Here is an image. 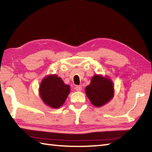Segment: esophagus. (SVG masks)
Here are the masks:
<instances>
[{
    "mask_svg": "<svg viewBox=\"0 0 152 152\" xmlns=\"http://www.w3.org/2000/svg\"><path fill=\"white\" fill-rule=\"evenodd\" d=\"M76 90H77L78 91H81L82 90V86L80 85V86H76Z\"/></svg>",
    "mask_w": 152,
    "mask_h": 152,
    "instance_id": "34e87169",
    "label": "esophagus"
}]
</instances>
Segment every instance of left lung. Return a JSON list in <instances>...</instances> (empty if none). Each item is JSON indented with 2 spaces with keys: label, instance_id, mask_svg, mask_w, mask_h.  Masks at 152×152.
Returning <instances> with one entry per match:
<instances>
[{
  "label": "left lung",
  "instance_id": "left-lung-1",
  "mask_svg": "<svg viewBox=\"0 0 152 152\" xmlns=\"http://www.w3.org/2000/svg\"><path fill=\"white\" fill-rule=\"evenodd\" d=\"M86 94L94 106L100 107L108 103L114 96V86L111 79L96 74L90 84L86 86Z\"/></svg>",
  "mask_w": 152,
  "mask_h": 152
}]
</instances>
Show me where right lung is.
Instances as JSON below:
<instances>
[{
  "label": "right lung",
  "mask_w": 152,
  "mask_h": 152,
  "mask_svg": "<svg viewBox=\"0 0 152 152\" xmlns=\"http://www.w3.org/2000/svg\"><path fill=\"white\" fill-rule=\"evenodd\" d=\"M70 91V86L53 74L45 77L41 81L39 96L45 104L53 109H57L63 105Z\"/></svg>",
  "instance_id": "add662e5"
}]
</instances>
